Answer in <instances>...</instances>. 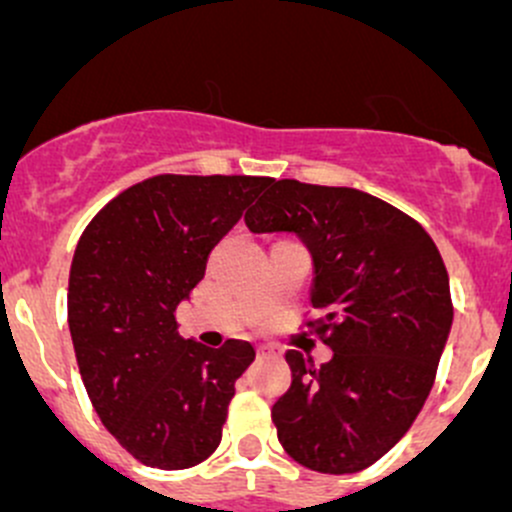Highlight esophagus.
<instances>
[{
  "label": "esophagus",
  "mask_w": 512,
  "mask_h": 512,
  "mask_svg": "<svg viewBox=\"0 0 512 512\" xmlns=\"http://www.w3.org/2000/svg\"><path fill=\"white\" fill-rule=\"evenodd\" d=\"M270 354H275V349L272 347H257V356H270Z\"/></svg>",
  "instance_id": "1"
}]
</instances>
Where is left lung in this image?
<instances>
[{
    "label": "left lung",
    "mask_w": 512,
    "mask_h": 512,
    "mask_svg": "<svg viewBox=\"0 0 512 512\" xmlns=\"http://www.w3.org/2000/svg\"><path fill=\"white\" fill-rule=\"evenodd\" d=\"M252 232H294L314 257L307 327L327 364L287 352L292 384L272 406L282 448L319 473L369 468L426 404L453 322L436 242L404 210L356 188L270 178L245 213Z\"/></svg>",
    "instance_id": "left-lung-1"
}]
</instances>
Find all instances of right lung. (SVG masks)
<instances>
[{
  "instance_id": "right-lung-1",
  "label": "right lung",
  "mask_w": 512,
  "mask_h": 512,
  "mask_svg": "<svg viewBox=\"0 0 512 512\" xmlns=\"http://www.w3.org/2000/svg\"><path fill=\"white\" fill-rule=\"evenodd\" d=\"M270 178L163 173L131 185L86 225L69 272V329L86 394L143 466L183 471L223 438L252 344L183 339L175 309L213 247Z\"/></svg>"
}]
</instances>
